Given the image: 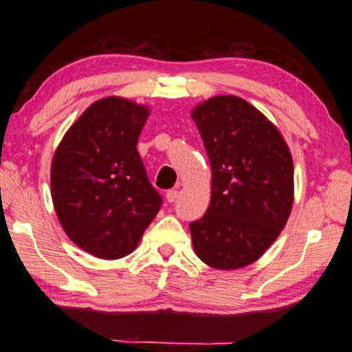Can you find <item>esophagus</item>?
<instances>
[{"label": "esophagus", "instance_id": "34e87169", "mask_svg": "<svg viewBox=\"0 0 352 352\" xmlns=\"http://www.w3.org/2000/svg\"><path fill=\"white\" fill-rule=\"evenodd\" d=\"M178 197V190L177 189H170L166 192V200L169 201V204H172V201H175Z\"/></svg>", "mask_w": 352, "mask_h": 352}]
</instances>
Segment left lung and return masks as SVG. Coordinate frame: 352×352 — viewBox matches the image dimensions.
<instances>
[{
    "label": "left lung",
    "instance_id": "obj_1",
    "mask_svg": "<svg viewBox=\"0 0 352 352\" xmlns=\"http://www.w3.org/2000/svg\"><path fill=\"white\" fill-rule=\"evenodd\" d=\"M211 163V204L190 222L194 252L210 267L253 264L287 223L294 160L279 130L237 96H214L190 113Z\"/></svg>",
    "mask_w": 352,
    "mask_h": 352
}]
</instances>
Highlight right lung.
<instances>
[{
	"label": "right lung",
	"mask_w": 352,
	"mask_h": 352,
	"mask_svg": "<svg viewBox=\"0 0 352 352\" xmlns=\"http://www.w3.org/2000/svg\"><path fill=\"white\" fill-rule=\"evenodd\" d=\"M148 109L110 96L69 127L51 166L58 222L77 247L100 259L133 252L162 208L136 151Z\"/></svg>",
	"instance_id": "1"
}]
</instances>
